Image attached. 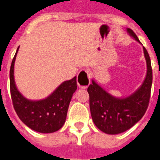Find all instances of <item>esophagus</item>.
<instances>
[{"mask_svg":"<svg viewBox=\"0 0 160 160\" xmlns=\"http://www.w3.org/2000/svg\"><path fill=\"white\" fill-rule=\"evenodd\" d=\"M90 84V73L88 69H84L80 72L77 76V84L79 88H86Z\"/></svg>","mask_w":160,"mask_h":160,"instance_id":"1","label":"esophagus"}]
</instances>
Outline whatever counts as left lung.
Masks as SVG:
<instances>
[{"instance_id": "1", "label": "left lung", "mask_w": 160, "mask_h": 160, "mask_svg": "<svg viewBox=\"0 0 160 160\" xmlns=\"http://www.w3.org/2000/svg\"><path fill=\"white\" fill-rule=\"evenodd\" d=\"M127 31L136 41L139 42L131 29L128 28ZM143 51L147 61V76L141 87L132 95L126 98L113 97L94 80L88 86L92 118L97 128L105 134H117L126 131L143 117L148 108L152 84V68L149 54L145 47Z\"/></svg>"}]
</instances>
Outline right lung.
Returning a JSON list of instances; mask_svg holds the SVG:
<instances>
[{
  "mask_svg": "<svg viewBox=\"0 0 160 160\" xmlns=\"http://www.w3.org/2000/svg\"><path fill=\"white\" fill-rule=\"evenodd\" d=\"M18 50L13 57L9 72L10 93L13 108L22 122L39 133H53L63 126L72 95L77 88L76 76L66 80L46 99L30 101L17 88L13 78V68Z\"/></svg>",
  "mask_w": 160,
  "mask_h": 160,
  "instance_id": "obj_1",
  "label": "right lung"
}]
</instances>
